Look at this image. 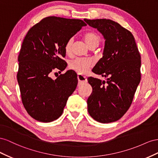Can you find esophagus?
<instances>
[{
  "mask_svg": "<svg viewBox=\"0 0 158 158\" xmlns=\"http://www.w3.org/2000/svg\"><path fill=\"white\" fill-rule=\"evenodd\" d=\"M77 79H78L79 83H80V84H81V83H85L87 82V78L83 76L82 75L79 74V75H77Z\"/></svg>",
  "mask_w": 158,
  "mask_h": 158,
  "instance_id": "obj_1",
  "label": "esophagus"
}]
</instances>
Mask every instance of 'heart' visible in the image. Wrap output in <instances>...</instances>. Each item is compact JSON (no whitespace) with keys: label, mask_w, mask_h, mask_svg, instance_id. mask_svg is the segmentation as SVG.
Wrapping results in <instances>:
<instances>
[{"label":"heart","mask_w":158,"mask_h":158,"mask_svg":"<svg viewBox=\"0 0 158 158\" xmlns=\"http://www.w3.org/2000/svg\"><path fill=\"white\" fill-rule=\"evenodd\" d=\"M84 39L85 42L90 48L93 47H97L101 42V38L99 35L95 32H89L85 35ZM74 38L72 37L69 38L65 45V51L66 53L69 54L72 52ZM93 61L90 59H84V58H77L71 61L69 64V68L78 73L85 74L88 70L93 66Z\"/></svg>","instance_id":"1"}]
</instances>
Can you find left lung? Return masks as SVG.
<instances>
[{"instance_id": "obj_1", "label": "left lung", "mask_w": 158, "mask_h": 158, "mask_svg": "<svg viewBox=\"0 0 158 158\" xmlns=\"http://www.w3.org/2000/svg\"><path fill=\"white\" fill-rule=\"evenodd\" d=\"M104 36L103 56L93 67V73L108 77L106 83L90 77L93 92L87 99L88 112L101 123L121 118L131 105L141 79V56L134 35L109 19H84Z\"/></svg>"}]
</instances>
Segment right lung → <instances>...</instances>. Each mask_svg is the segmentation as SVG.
<instances>
[{
  "label": "right lung",
  "mask_w": 158,
  "mask_h": 158,
  "mask_svg": "<svg viewBox=\"0 0 158 158\" xmlns=\"http://www.w3.org/2000/svg\"><path fill=\"white\" fill-rule=\"evenodd\" d=\"M86 25L79 19L48 16L26 34L18 57L17 80L22 104L35 120L49 123L62 114L77 85V76L72 70L55 80L51 76L65 69V45Z\"/></svg>",
  "instance_id": "1"
}]
</instances>
